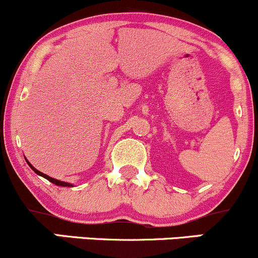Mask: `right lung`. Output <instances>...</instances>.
Returning a JSON list of instances; mask_svg holds the SVG:
<instances>
[{
  "instance_id": "add662e5",
  "label": "right lung",
  "mask_w": 258,
  "mask_h": 258,
  "mask_svg": "<svg viewBox=\"0 0 258 258\" xmlns=\"http://www.w3.org/2000/svg\"><path fill=\"white\" fill-rule=\"evenodd\" d=\"M29 164V162H28ZM29 166H30L32 170L35 171V172H36L37 174H40V176H42V177H44V178L46 179H48L49 182H52L53 184H55V185H61V186H72V184H69V183H67V182H60V180H58V179H54V178H52V177H48V176H46V174L44 173H42V172H40V171H37L36 168H34L31 166L30 164H29Z\"/></svg>"
}]
</instances>
